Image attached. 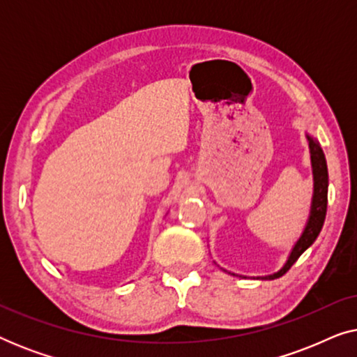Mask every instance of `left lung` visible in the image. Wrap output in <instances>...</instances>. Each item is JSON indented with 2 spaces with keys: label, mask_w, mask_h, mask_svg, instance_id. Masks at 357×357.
I'll list each match as a JSON object with an SVG mask.
<instances>
[{
  "label": "left lung",
  "mask_w": 357,
  "mask_h": 357,
  "mask_svg": "<svg viewBox=\"0 0 357 357\" xmlns=\"http://www.w3.org/2000/svg\"><path fill=\"white\" fill-rule=\"evenodd\" d=\"M307 139H309L312 172H314V197H312L309 221H307L305 229L304 232H302V236L299 237V241H297L296 245L292 247L289 258H287L284 266H282L278 273H273V275H268V276H261L258 278V280H276V278L284 275L286 271H289V268L297 261V258H299L302 253H304L307 248L315 242V238L319 237L321 227H324L325 216H326V203H328V169H326L325 154L320 148L319 141L310 138L309 135H307Z\"/></svg>",
  "instance_id": "left-lung-1"
}]
</instances>
